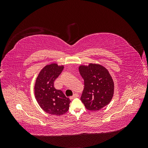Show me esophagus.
Masks as SVG:
<instances>
[{
    "label": "esophagus",
    "instance_id": "34e87169",
    "mask_svg": "<svg viewBox=\"0 0 148 148\" xmlns=\"http://www.w3.org/2000/svg\"><path fill=\"white\" fill-rule=\"evenodd\" d=\"M78 96H79V95H78L77 93H75L72 96H70V99H74V98H75V97H78Z\"/></svg>",
    "mask_w": 148,
    "mask_h": 148
}]
</instances>
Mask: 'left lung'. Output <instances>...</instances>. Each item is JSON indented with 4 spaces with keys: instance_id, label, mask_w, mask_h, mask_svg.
I'll use <instances>...</instances> for the list:
<instances>
[{
    "instance_id": "8db88e82",
    "label": "left lung",
    "mask_w": 148,
    "mask_h": 148,
    "mask_svg": "<svg viewBox=\"0 0 148 148\" xmlns=\"http://www.w3.org/2000/svg\"><path fill=\"white\" fill-rule=\"evenodd\" d=\"M84 79V89L81 100L89 110H98L108 105L112 99L114 83L105 67L95 64L79 66Z\"/></svg>"
}]
</instances>
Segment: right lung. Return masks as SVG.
Returning a JSON list of instances; mask_svg holds the SVG:
<instances>
[{
  "label": "right lung",
  "mask_w": 148,
  "mask_h": 148,
  "mask_svg": "<svg viewBox=\"0 0 148 148\" xmlns=\"http://www.w3.org/2000/svg\"><path fill=\"white\" fill-rule=\"evenodd\" d=\"M64 70V66L51 64L40 71L36 80L34 95L39 106L46 112L60 115L69 109L70 100L64 92L54 87V82Z\"/></svg>",
  "instance_id": "right-lung-1"
}]
</instances>
